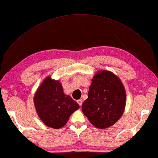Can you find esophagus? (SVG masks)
<instances>
[{
  "mask_svg": "<svg viewBox=\"0 0 158 158\" xmlns=\"http://www.w3.org/2000/svg\"><path fill=\"white\" fill-rule=\"evenodd\" d=\"M77 103H78L79 105L81 106L82 105V100H77Z\"/></svg>",
  "mask_w": 158,
  "mask_h": 158,
  "instance_id": "34e87169",
  "label": "esophagus"
}]
</instances>
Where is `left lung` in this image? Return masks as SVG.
<instances>
[{
  "mask_svg": "<svg viewBox=\"0 0 158 158\" xmlns=\"http://www.w3.org/2000/svg\"><path fill=\"white\" fill-rule=\"evenodd\" d=\"M126 93L123 84L110 71H99L92 79L82 111L90 123L100 129L113 125L123 114Z\"/></svg>",
  "mask_w": 158,
  "mask_h": 158,
  "instance_id": "left-lung-1",
  "label": "left lung"
}]
</instances>
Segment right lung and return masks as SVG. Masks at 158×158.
Returning a JSON list of instances; mask_svg holds the SVG:
<instances>
[{
  "label": "right lung",
  "instance_id": "add662e5",
  "mask_svg": "<svg viewBox=\"0 0 158 158\" xmlns=\"http://www.w3.org/2000/svg\"><path fill=\"white\" fill-rule=\"evenodd\" d=\"M34 104L40 118L48 127L59 129L68 121L79 105L63 93L60 83L48 77L34 95Z\"/></svg>",
  "mask_w": 158,
  "mask_h": 158
}]
</instances>
